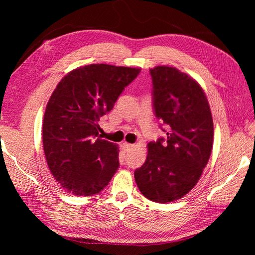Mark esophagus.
Returning a JSON list of instances; mask_svg holds the SVG:
<instances>
[{
  "label": "esophagus",
  "mask_w": 255,
  "mask_h": 255,
  "mask_svg": "<svg viewBox=\"0 0 255 255\" xmlns=\"http://www.w3.org/2000/svg\"><path fill=\"white\" fill-rule=\"evenodd\" d=\"M121 146H122V149L125 150V151H128V150H130L134 146V144H132V143H128V142H122L121 143Z\"/></svg>",
  "instance_id": "obj_1"
}]
</instances>
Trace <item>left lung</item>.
Segmentation results:
<instances>
[{"label":"left lung","mask_w":255,"mask_h":255,"mask_svg":"<svg viewBox=\"0 0 255 255\" xmlns=\"http://www.w3.org/2000/svg\"><path fill=\"white\" fill-rule=\"evenodd\" d=\"M150 74L154 114L166 126L167 138L148 143L134 176L146 199L168 203L188 194L201 177L213 149V117L202 87L189 75L168 66L150 69Z\"/></svg>","instance_id":"left-lung-1"}]
</instances>
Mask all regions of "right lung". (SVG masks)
<instances>
[{
  "mask_svg": "<svg viewBox=\"0 0 255 255\" xmlns=\"http://www.w3.org/2000/svg\"><path fill=\"white\" fill-rule=\"evenodd\" d=\"M139 72L92 64L70 71L54 89L43 117V150L54 179L68 192L97 195L117 171L118 144L99 136L98 122Z\"/></svg>",
  "mask_w": 255,
  "mask_h": 255,
  "instance_id": "obj_1",
  "label": "right lung"
}]
</instances>
